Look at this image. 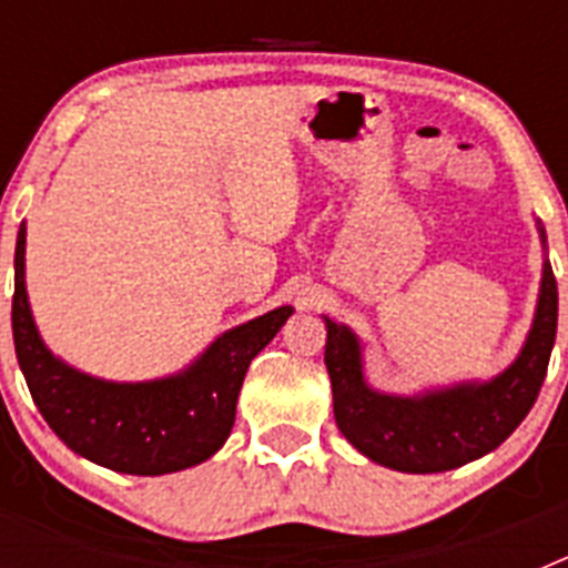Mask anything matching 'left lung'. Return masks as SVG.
Instances as JSON below:
<instances>
[{
  "label": "left lung",
  "mask_w": 568,
  "mask_h": 568,
  "mask_svg": "<svg viewBox=\"0 0 568 568\" xmlns=\"http://www.w3.org/2000/svg\"><path fill=\"white\" fill-rule=\"evenodd\" d=\"M540 241L546 235L540 227ZM327 324V364L333 409L341 435L369 460L398 471L429 475L458 469L498 449L538 400L558 333V281L544 261L538 310L518 358L491 381L426 389L420 395H386L364 378L361 341L344 324Z\"/></svg>",
  "instance_id": "obj_1"
}]
</instances>
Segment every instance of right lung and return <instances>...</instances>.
<instances>
[{"instance_id": "obj_1", "label": "right lung", "mask_w": 568, "mask_h": 568, "mask_svg": "<svg viewBox=\"0 0 568 568\" xmlns=\"http://www.w3.org/2000/svg\"><path fill=\"white\" fill-rule=\"evenodd\" d=\"M293 307L227 329L187 369L119 384L79 373L50 353L24 290V222L13 258V346L42 418L82 458L124 475H168L215 455L235 420L247 366L275 338Z\"/></svg>"}]
</instances>
